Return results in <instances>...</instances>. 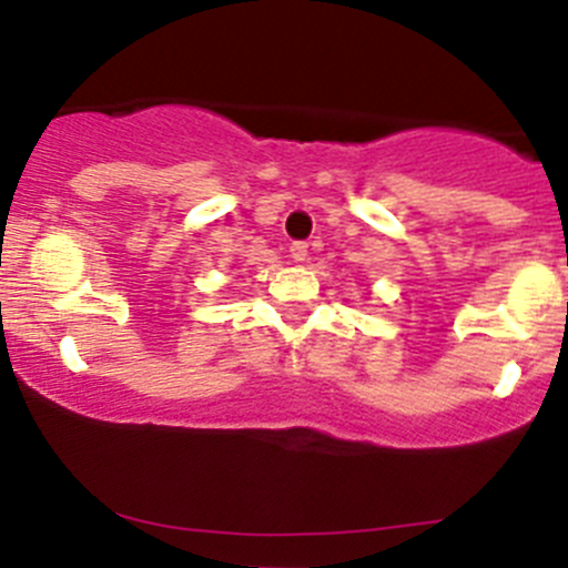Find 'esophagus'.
Instances as JSON below:
<instances>
[{
	"label": "esophagus",
	"mask_w": 568,
	"mask_h": 568,
	"mask_svg": "<svg viewBox=\"0 0 568 568\" xmlns=\"http://www.w3.org/2000/svg\"><path fill=\"white\" fill-rule=\"evenodd\" d=\"M291 257H294V261H305V257H307V244H302V241L291 244Z\"/></svg>",
	"instance_id": "34e87169"
}]
</instances>
